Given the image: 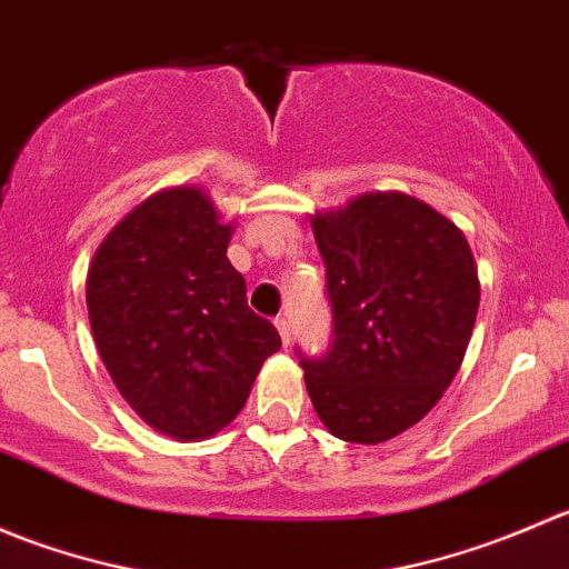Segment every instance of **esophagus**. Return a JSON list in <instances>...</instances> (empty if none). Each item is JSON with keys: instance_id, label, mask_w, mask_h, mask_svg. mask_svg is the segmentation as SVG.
<instances>
[{"instance_id": "obj_1", "label": "esophagus", "mask_w": 569, "mask_h": 569, "mask_svg": "<svg viewBox=\"0 0 569 569\" xmlns=\"http://www.w3.org/2000/svg\"><path fill=\"white\" fill-rule=\"evenodd\" d=\"M274 327H278L280 338H283V343L291 341V327H289V319L286 317H274Z\"/></svg>"}]
</instances>
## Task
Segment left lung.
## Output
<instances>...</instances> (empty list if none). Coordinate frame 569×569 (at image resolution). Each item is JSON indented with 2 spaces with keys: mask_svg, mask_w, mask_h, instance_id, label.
<instances>
[{
  "mask_svg": "<svg viewBox=\"0 0 569 569\" xmlns=\"http://www.w3.org/2000/svg\"><path fill=\"white\" fill-rule=\"evenodd\" d=\"M332 343L300 355L313 410L336 438L375 446L421 421L455 375L479 311L460 228L405 192H369L311 220Z\"/></svg>",
  "mask_w": 569,
  "mask_h": 569,
  "instance_id": "1",
  "label": "left lung"
}]
</instances>
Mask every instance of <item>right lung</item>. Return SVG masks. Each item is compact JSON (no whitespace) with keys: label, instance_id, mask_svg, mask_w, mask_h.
Here are the masks:
<instances>
[{"label":"right lung","instance_id":"1","mask_svg":"<svg viewBox=\"0 0 569 569\" xmlns=\"http://www.w3.org/2000/svg\"><path fill=\"white\" fill-rule=\"evenodd\" d=\"M231 233L203 189H162L107 233L88 269L90 327L109 377L142 421L176 440L231 423L280 349L228 261Z\"/></svg>","mask_w":569,"mask_h":569}]
</instances>
